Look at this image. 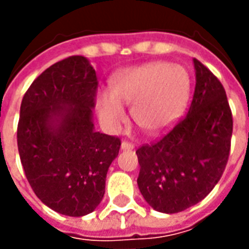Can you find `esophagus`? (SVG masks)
<instances>
[{
    "label": "esophagus",
    "mask_w": 249,
    "mask_h": 249,
    "mask_svg": "<svg viewBox=\"0 0 249 249\" xmlns=\"http://www.w3.org/2000/svg\"><path fill=\"white\" fill-rule=\"evenodd\" d=\"M133 148H135V145L132 142H129V141L124 140L121 142V149H124V151H126V149L129 151V149H133Z\"/></svg>",
    "instance_id": "esophagus-1"
}]
</instances>
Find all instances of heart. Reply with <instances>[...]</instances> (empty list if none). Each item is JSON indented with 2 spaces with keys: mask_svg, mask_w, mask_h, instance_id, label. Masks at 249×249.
I'll return each mask as SVG.
<instances>
[{
  "mask_svg": "<svg viewBox=\"0 0 249 249\" xmlns=\"http://www.w3.org/2000/svg\"><path fill=\"white\" fill-rule=\"evenodd\" d=\"M191 93L188 71L172 62L156 61L114 74L110 92L96 100L98 117L108 129L119 130L126 121L124 105H132V117L148 133H160L181 116Z\"/></svg>",
  "mask_w": 249,
  "mask_h": 249,
  "instance_id": "obj_1",
  "label": "heart"
}]
</instances>
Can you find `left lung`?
<instances>
[{
    "mask_svg": "<svg viewBox=\"0 0 249 249\" xmlns=\"http://www.w3.org/2000/svg\"><path fill=\"white\" fill-rule=\"evenodd\" d=\"M188 113L160 140L140 146L139 189L152 208L178 213L201 201L224 172L233 120L224 87L198 60Z\"/></svg>",
    "mask_w": 249,
    "mask_h": 249,
    "instance_id": "8db88e82",
    "label": "left lung"
}]
</instances>
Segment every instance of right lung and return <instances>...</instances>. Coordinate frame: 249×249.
<instances>
[{
  "label": "right lung",
  "mask_w": 249,
  "mask_h": 249,
  "mask_svg": "<svg viewBox=\"0 0 249 249\" xmlns=\"http://www.w3.org/2000/svg\"><path fill=\"white\" fill-rule=\"evenodd\" d=\"M97 76L82 56L53 64L21 103L17 145L25 176L42 203L58 213L93 212L105 193L121 140L93 129Z\"/></svg>",
  "instance_id": "right-lung-1"
}]
</instances>
